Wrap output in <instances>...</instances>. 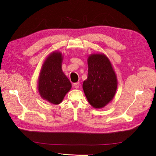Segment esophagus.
Masks as SVG:
<instances>
[{
  "mask_svg": "<svg viewBox=\"0 0 156 156\" xmlns=\"http://www.w3.org/2000/svg\"><path fill=\"white\" fill-rule=\"evenodd\" d=\"M74 87L76 89H78L80 87V83L79 82H76L74 83Z\"/></svg>",
  "mask_w": 156,
  "mask_h": 156,
  "instance_id": "esophagus-1",
  "label": "esophagus"
}]
</instances>
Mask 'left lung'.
I'll return each mask as SVG.
<instances>
[{"instance_id": "obj_1", "label": "left lung", "mask_w": 156, "mask_h": 156, "mask_svg": "<svg viewBox=\"0 0 156 156\" xmlns=\"http://www.w3.org/2000/svg\"><path fill=\"white\" fill-rule=\"evenodd\" d=\"M87 78L83 83L85 95L91 106L101 108L111 101L118 87L116 74L108 58L103 53L87 58Z\"/></svg>"}]
</instances>
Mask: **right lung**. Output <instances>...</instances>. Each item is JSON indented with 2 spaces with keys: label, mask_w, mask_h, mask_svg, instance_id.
Listing matches in <instances>:
<instances>
[{
  "label": "right lung",
  "mask_w": 156,
  "mask_h": 156,
  "mask_svg": "<svg viewBox=\"0 0 156 156\" xmlns=\"http://www.w3.org/2000/svg\"><path fill=\"white\" fill-rule=\"evenodd\" d=\"M61 52L53 51L44 62L38 79V90L42 98L58 105L71 90L72 85L63 73Z\"/></svg>",
  "instance_id": "add662e5"
}]
</instances>
